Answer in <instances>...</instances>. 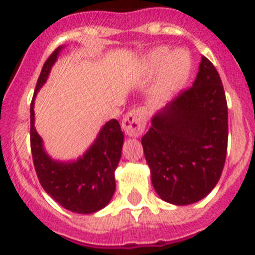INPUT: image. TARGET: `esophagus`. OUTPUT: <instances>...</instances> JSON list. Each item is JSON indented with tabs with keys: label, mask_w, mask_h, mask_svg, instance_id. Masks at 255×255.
<instances>
[{
	"label": "esophagus",
	"mask_w": 255,
	"mask_h": 255,
	"mask_svg": "<svg viewBox=\"0 0 255 255\" xmlns=\"http://www.w3.org/2000/svg\"><path fill=\"white\" fill-rule=\"evenodd\" d=\"M146 124V111L143 108H135L125 116L123 121V129L129 136H139L144 131Z\"/></svg>",
	"instance_id": "esophagus-1"
}]
</instances>
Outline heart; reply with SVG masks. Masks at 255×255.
Returning a JSON list of instances; mask_svg holds the SVG:
<instances>
[{
	"label": "heart",
	"instance_id": "heart-1",
	"mask_svg": "<svg viewBox=\"0 0 255 255\" xmlns=\"http://www.w3.org/2000/svg\"><path fill=\"white\" fill-rule=\"evenodd\" d=\"M148 61L152 67L161 66L164 64L161 86L165 92L174 91L180 87L186 81L190 71V58L184 50H176L168 54L167 49L159 48L150 54Z\"/></svg>",
	"mask_w": 255,
	"mask_h": 255
}]
</instances>
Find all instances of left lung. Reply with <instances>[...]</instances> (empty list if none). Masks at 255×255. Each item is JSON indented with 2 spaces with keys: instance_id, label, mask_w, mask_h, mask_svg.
<instances>
[{
  "instance_id": "8db88e82",
  "label": "left lung",
  "mask_w": 255,
  "mask_h": 255,
  "mask_svg": "<svg viewBox=\"0 0 255 255\" xmlns=\"http://www.w3.org/2000/svg\"><path fill=\"white\" fill-rule=\"evenodd\" d=\"M151 181L163 201H201L222 176L228 146V107L215 66L205 56L193 86L151 120L142 138Z\"/></svg>"
}]
</instances>
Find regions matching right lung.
Returning <instances> with one entry per match:
<instances>
[{"label":"right lung","mask_w":255,"mask_h":255,"mask_svg":"<svg viewBox=\"0 0 255 255\" xmlns=\"http://www.w3.org/2000/svg\"><path fill=\"white\" fill-rule=\"evenodd\" d=\"M62 47L48 57L37 79L35 95L47 82L50 67ZM35 99V98H33ZM33 99L31 103V152L37 178L43 189L54 201L69 211L92 214L108 205L116 190L115 170L119 165L124 144V132L117 120H111L83 156L70 163L50 159L44 151L43 140L35 130Z\"/></svg>","instance_id":"add662e5"}]
</instances>
